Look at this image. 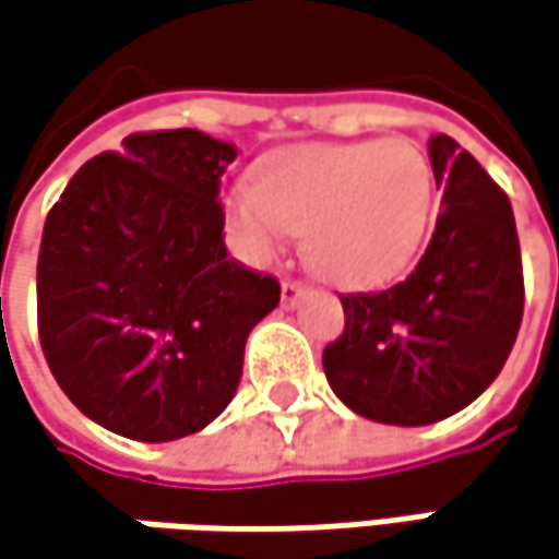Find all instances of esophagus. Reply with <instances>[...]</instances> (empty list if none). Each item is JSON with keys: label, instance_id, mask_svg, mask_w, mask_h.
<instances>
[{"label": "esophagus", "instance_id": "obj_1", "mask_svg": "<svg viewBox=\"0 0 559 559\" xmlns=\"http://www.w3.org/2000/svg\"><path fill=\"white\" fill-rule=\"evenodd\" d=\"M304 294H307V287L300 281H281V307L284 310H294Z\"/></svg>", "mask_w": 559, "mask_h": 559}]
</instances>
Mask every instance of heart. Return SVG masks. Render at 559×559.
<instances>
[{"instance_id":"heart-1","label":"heart","mask_w":559,"mask_h":559,"mask_svg":"<svg viewBox=\"0 0 559 559\" xmlns=\"http://www.w3.org/2000/svg\"><path fill=\"white\" fill-rule=\"evenodd\" d=\"M437 202L427 154L408 139L312 142L275 151L255 182L224 192L234 247L265 265L304 234L316 272L342 287L399 278L424 243Z\"/></svg>"}]
</instances>
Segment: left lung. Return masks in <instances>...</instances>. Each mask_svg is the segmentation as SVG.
<instances>
[{"label": "left lung", "mask_w": 559, "mask_h": 559, "mask_svg": "<svg viewBox=\"0 0 559 559\" xmlns=\"http://www.w3.org/2000/svg\"><path fill=\"white\" fill-rule=\"evenodd\" d=\"M443 189L437 230L408 278L347 294L322 350L332 392L360 417L424 427L472 405L515 345L525 284L507 192L455 139H430Z\"/></svg>", "instance_id": "1"}]
</instances>
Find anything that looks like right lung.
Wrapping results in <instances>:
<instances>
[{"instance_id":"add662e5","label":"right lung","mask_w":559,"mask_h":559,"mask_svg":"<svg viewBox=\"0 0 559 559\" xmlns=\"http://www.w3.org/2000/svg\"><path fill=\"white\" fill-rule=\"evenodd\" d=\"M237 148L199 129L135 132L69 180L44 224L37 329L59 389L139 443L209 427L243 377L281 287L224 247L221 177Z\"/></svg>"}]
</instances>
